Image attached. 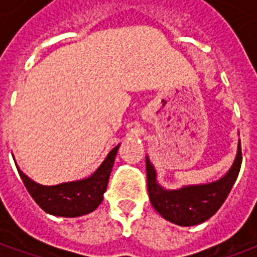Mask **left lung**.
Here are the masks:
<instances>
[{
	"label": "left lung",
	"mask_w": 257,
	"mask_h": 257,
	"mask_svg": "<svg viewBox=\"0 0 257 257\" xmlns=\"http://www.w3.org/2000/svg\"><path fill=\"white\" fill-rule=\"evenodd\" d=\"M242 162L241 143L230 171L219 180L206 184L184 186L179 190H165L157 183V173L149 157L146 158L147 190L151 205L160 215L179 226H195L215 215L235 183Z\"/></svg>",
	"instance_id": "obj_1"
}]
</instances>
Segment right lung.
I'll return each instance as SVG.
<instances>
[{"instance_id": "add662e5", "label": "right lung", "mask_w": 257, "mask_h": 257, "mask_svg": "<svg viewBox=\"0 0 257 257\" xmlns=\"http://www.w3.org/2000/svg\"><path fill=\"white\" fill-rule=\"evenodd\" d=\"M119 145L115 146L106 160L89 178L67 182L56 186H42L31 180L18 168L20 178L33 199L47 213L63 217H77L90 213L101 204L103 194L107 189L114 160Z\"/></svg>"}]
</instances>
